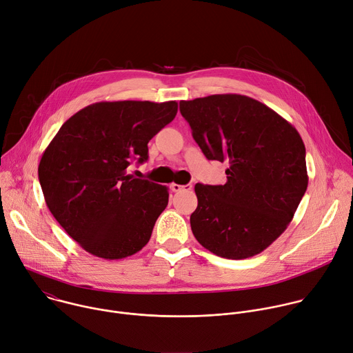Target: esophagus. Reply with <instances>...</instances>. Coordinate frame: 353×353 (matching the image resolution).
<instances>
[{
    "mask_svg": "<svg viewBox=\"0 0 353 353\" xmlns=\"http://www.w3.org/2000/svg\"><path fill=\"white\" fill-rule=\"evenodd\" d=\"M170 188H172V191H174V192H179V191H190V190H192V184L181 185V184L172 183V184H170Z\"/></svg>",
    "mask_w": 353,
    "mask_h": 353,
    "instance_id": "34e87169",
    "label": "esophagus"
}]
</instances>
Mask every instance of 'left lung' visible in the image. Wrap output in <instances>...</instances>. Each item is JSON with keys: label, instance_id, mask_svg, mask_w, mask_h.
Returning a JSON list of instances; mask_svg holds the SVG:
<instances>
[{"label": "left lung", "instance_id": "obj_1", "mask_svg": "<svg viewBox=\"0 0 353 353\" xmlns=\"http://www.w3.org/2000/svg\"><path fill=\"white\" fill-rule=\"evenodd\" d=\"M180 113L207 159L229 163L223 185L195 184V239L229 260L260 254L286 230L306 192L303 139L276 112L244 94L181 100Z\"/></svg>", "mask_w": 353, "mask_h": 353}]
</instances>
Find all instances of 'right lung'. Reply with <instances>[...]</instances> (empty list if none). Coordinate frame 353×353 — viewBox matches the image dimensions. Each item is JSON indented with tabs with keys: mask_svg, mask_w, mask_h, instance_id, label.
Masks as SVG:
<instances>
[{
	"mask_svg": "<svg viewBox=\"0 0 353 353\" xmlns=\"http://www.w3.org/2000/svg\"><path fill=\"white\" fill-rule=\"evenodd\" d=\"M177 114V102L119 100L70 117L39 163L46 204L92 256L130 257L146 245L168 207L169 188L134 179L127 168L148 159V142Z\"/></svg>",
	"mask_w": 353,
	"mask_h": 353,
	"instance_id": "right-lung-1",
	"label": "right lung"
}]
</instances>
